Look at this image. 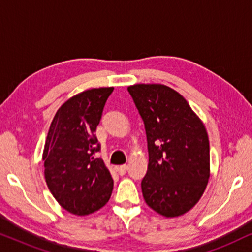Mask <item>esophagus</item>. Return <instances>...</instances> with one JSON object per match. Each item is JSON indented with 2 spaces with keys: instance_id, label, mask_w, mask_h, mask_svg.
<instances>
[{
  "instance_id": "1",
  "label": "esophagus",
  "mask_w": 252,
  "mask_h": 252,
  "mask_svg": "<svg viewBox=\"0 0 252 252\" xmlns=\"http://www.w3.org/2000/svg\"><path fill=\"white\" fill-rule=\"evenodd\" d=\"M116 170H117V173L120 174V175H124V174L126 173V170H128V166L126 165H122V166H119L116 168Z\"/></svg>"
}]
</instances>
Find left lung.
I'll use <instances>...</instances> for the list:
<instances>
[{
  "instance_id": "8db88e82",
  "label": "left lung",
  "mask_w": 252,
  "mask_h": 252,
  "mask_svg": "<svg viewBox=\"0 0 252 252\" xmlns=\"http://www.w3.org/2000/svg\"><path fill=\"white\" fill-rule=\"evenodd\" d=\"M145 126L149 166L142 180L144 199L167 218L196 205L210 177L205 126L180 93L161 84L128 87Z\"/></svg>"
}]
</instances>
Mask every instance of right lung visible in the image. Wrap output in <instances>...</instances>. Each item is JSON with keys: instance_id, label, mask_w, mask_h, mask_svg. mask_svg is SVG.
<instances>
[{"instance_id": "right-lung-1", "label": "right lung", "mask_w": 252, "mask_h": 252, "mask_svg": "<svg viewBox=\"0 0 252 252\" xmlns=\"http://www.w3.org/2000/svg\"><path fill=\"white\" fill-rule=\"evenodd\" d=\"M114 87H100L72 96L60 107L47 135L45 179L54 198L76 216H86L108 202L114 181L102 159L95 129Z\"/></svg>"}]
</instances>
